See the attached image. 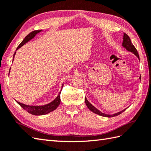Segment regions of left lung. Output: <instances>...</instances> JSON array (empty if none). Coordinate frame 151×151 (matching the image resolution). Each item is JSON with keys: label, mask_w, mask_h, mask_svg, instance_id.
Masks as SVG:
<instances>
[{"label": "left lung", "mask_w": 151, "mask_h": 151, "mask_svg": "<svg viewBox=\"0 0 151 151\" xmlns=\"http://www.w3.org/2000/svg\"><path fill=\"white\" fill-rule=\"evenodd\" d=\"M122 45H123V47H124L125 49H126L128 51H130V52L134 53L135 55L137 57V58L139 60V54L138 52H137V51L136 50V49L135 48V47L134 46V45L132 44V41H131L130 39L129 36H128L127 34L124 33V36H123V44H122ZM139 78L141 79V77H139ZM85 102H86V104L87 105L88 108L91 111L93 112L95 114H97L99 115H101V116H103V117H115V116H117V115L121 114V113H123V112L126 110L127 108H125L124 110H122L121 111L119 112H117V114H114L113 115H107V114H105L104 113H102L101 111H100L99 110H98L97 108H95L91 104H90L89 102V101L87 100V99L85 97Z\"/></svg>", "instance_id": "left-lung-1"}]
</instances>
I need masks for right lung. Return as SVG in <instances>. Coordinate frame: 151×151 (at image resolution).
Listing matches in <instances>:
<instances>
[{
	"mask_svg": "<svg viewBox=\"0 0 151 151\" xmlns=\"http://www.w3.org/2000/svg\"><path fill=\"white\" fill-rule=\"evenodd\" d=\"M41 30H34L32 31V32H30L29 34L27 35V36L25 37L24 39L23 40V41L19 44V45L17 47V49L16 50H18L19 48H21L22 45L27 43L28 41H30L31 39L36 36V34L39 33L40 32H41ZM15 54V52L14 54V56H13V58H14V56ZM14 60V59H13ZM63 85H62V88H63ZM61 91L59 93L58 95L57 96V97L54 99L53 101H52L49 104H47L46 105L44 106H28V105H25L24 104H22L21 102H17V103L21 106L24 109V110H26L27 111H28V113H30L32 115H45L47 114L49 112H51L52 111L54 110L55 109L57 108V107L58 106L60 103V93Z\"/></svg>",
	"mask_w": 151,
	"mask_h": 151,
	"instance_id": "obj_1",
	"label": "right lung"
}]
</instances>
